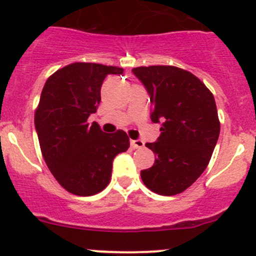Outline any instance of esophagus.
I'll return each instance as SVG.
<instances>
[{
    "label": "esophagus",
    "mask_w": 256,
    "mask_h": 256,
    "mask_svg": "<svg viewBox=\"0 0 256 256\" xmlns=\"http://www.w3.org/2000/svg\"><path fill=\"white\" fill-rule=\"evenodd\" d=\"M130 144L132 148H141V147L144 146V142L142 140H131Z\"/></svg>",
    "instance_id": "34e87169"
}]
</instances>
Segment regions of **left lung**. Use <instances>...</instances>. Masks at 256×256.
<instances>
[{
    "mask_svg": "<svg viewBox=\"0 0 256 256\" xmlns=\"http://www.w3.org/2000/svg\"><path fill=\"white\" fill-rule=\"evenodd\" d=\"M132 72L151 96V120L162 122L157 142L146 144L156 158L141 171L142 182L157 194H180L210 161L220 131L216 100L202 80L178 66H138Z\"/></svg>",
    "mask_w": 256,
    "mask_h": 256,
    "instance_id": "obj_1",
    "label": "left lung"
}]
</instances>
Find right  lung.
<instances>
[{
  "label": "right lung",
  "mask_w": 256,
  "mask_h": 256,
  "mask_svg": "<svg viewBox=\"0 0 256 256\" xmlns=\"http://www.w3.org/2000/svg\"><path fill=\"white\" fill-rule=\"evenodd\" d=\"M118 66L76 62L46 82L34 112L42 156L49 171L69 193L82 197L102 192L112 178V161L130 147L125 131L102 132L88 118L100 104V89Z\"/></svg>",
  "instance_id": "add662e5"
}]
</instances>
